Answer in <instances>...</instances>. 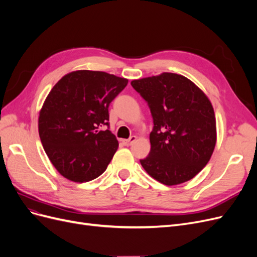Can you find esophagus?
Returning a JSON list of instances; mask_svg holds the SVG:
<instances>
[{"mask_svg":"<svg viewBox=\"0 0 257 257\" xmlns=\"http://www.w3.org/2000/svg\"><path fill=\"white\" fill-rule=\"evenodd\" d=\"M137 141V137L136 136H132V137H130V139H128V140H122V143L125 144V145H127V146H130V145H132L134 144L135 142Z\"/></svg>","mask_w":257,"mask_h":257,"instance_id":"1","label":"esophagus"}]
</instances>
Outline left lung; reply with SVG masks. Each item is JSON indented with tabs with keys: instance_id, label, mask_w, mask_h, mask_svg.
<instances>
[{
	"instance_id": "1",
	"label": "left lung",
	"mask_w": 257,
	"mask_h": 257,
	"mask_svg": "<svg viewBox=\"0 0 257 257\" xmlns=\"http://www.w3.org/2000/svg\"><path fill=\"white\" fill-rule=\"evenodd\" d=\"M150 106L154 128L151 152L140 160L150 176L167 186L186 183L208 163L217 142L210 100L191 80L181 74L131 81Z\"/></svg>"
}]
</instances>
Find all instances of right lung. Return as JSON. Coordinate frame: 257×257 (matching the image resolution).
<instances>
[{
  "label": "right lung",
  "mask_w": 257,
  "mask_h": 257,
  "mask_svg": "<svg viewBox=\"0 0 257 257\" xmlns=\"http://www.w3.org/2000/svg\"><path fill=\"white\" fill-rule=\"evenodd\" d=\"M128 80L103 71L77 70L57 82L39 112L41 144L53 167L74 183H86L106 170L118 141L110 130L109 105Z\"/></svg>",
  "instance_id": "right-lung-1"
}]
</instances>
